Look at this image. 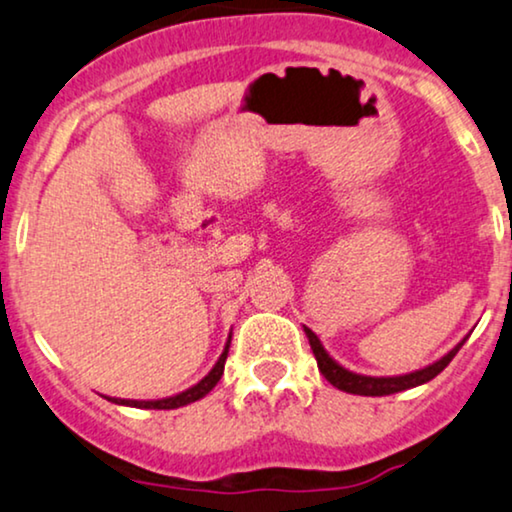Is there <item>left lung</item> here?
Here are the masks:
<instances>
[{"label":"left lung","mask_w":512,"mask_h":512,"mask_svg":"<svg viewBox=\"0 0 512 512\" xmlns=\"http://www.w3.org/2000/svg\"><path fill=\"white\" fill-rule=\"evenodd\" d=\"M304 332H306V337H309L311 351L318 360V370L323 372V377L330 381L332 386L339 388V391H346L353 395H391V393H400V391H407V388L426 384V381L438 377V374L445 370L449 363H452V358L459 353V349L466 344V339H468V337H463L452 351L445 353L440 360H435L433 365H426L424 370H417L410 374H398V377H367V374L351 372V370H346V367L339 365L337 360L323 349L320 339L313 335L309 327H304Z\"/></svg>","instance_id":"obj_1"}]
</instances>
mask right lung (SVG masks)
<instances>
[{"instance_id":"add662e5","label":"right lung","mask_w":512,"mask_h":512,"mask_svg":"<svg viewBox=\"0 0 512 512\" xmlns=\"http://www.w3.org/2000/svg\"><path fill=\"white\" fill-rule=\"evenodd\" d=\"M229 344H231V337L227 339V346H224L222 356L217 358L213 370H210L206 377L199 381V384L187 388V391L170 395V398H161V400H126V398H107V400H112V403H117V405H126V407H142V410H177V407H185L189 403H196V400H201L203 395H208L210 391H213L215 384L220 381V377L224 374V363H227Z\"/></svg>"}]
</instances>
